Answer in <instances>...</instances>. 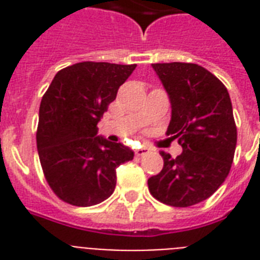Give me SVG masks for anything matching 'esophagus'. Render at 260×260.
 <instances>
[{"label": "esophagus", "instance_id": "obj_1", "mask_svg": "<svg viewBox=\"0 0 260 260\" xmlns=\"http://www.w3.org/2000/svg\"><path fill=\"white\" fill-rule=\"evenodd\" d=\"M147 154H150V150H148L147 147H140V148L136 151V155H138V156H144V155Z\"/></svg>", "mask_w": 260, "mask_h": 260}]
</instances>
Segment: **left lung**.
<instances>
[{
  "label": "left lung",
  "instance_id": "left-lung-1",
  "mask_svg": "<svg viewBox=\"0 0 260 260\" xmlns=\"http://www.w3.org/2000/svg\"><path fill=\"white\" fill-rule=\"evenodd\" d=\"M152 69L170 98L167 135L183 151L175 159L160 152L163 169L148 179V189L166 205H196L222 185L234 162L238 131L230 93L194 63H155Z\"/></svg>",
  "mask_w": 260,
  "mask_h": 260
}]
</instances>
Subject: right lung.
Returning a JSON list of instances; mask_svg holds the SVG:
<instances>
[{
    "label": "right lung",
    "instance_id": "obj_1",
    "mask_svg": "<svg viewBox=\"0 0 260 260\" xmlns=\"http://www.w3.org/2000/svg\"><path fill=\"white\" fill-rule=\"evenodd\" d=\"M136 64L75 63L58 71L43 95L36 134L43 173L60 200L75 206L105 201L116 169L134 159L121 143L98 136L97 124Z\"/></svg>",
    "mask_w": 260,
    "mask_h": 260
}]
</instances>
